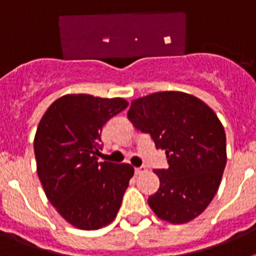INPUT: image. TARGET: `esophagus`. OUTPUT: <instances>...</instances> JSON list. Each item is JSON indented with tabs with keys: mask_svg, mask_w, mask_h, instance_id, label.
Segmentation results:
<instances>
[{
	"mask_svg": "<svg viewBox=\"0 0 256 256\" xmlns=\"http://www.w3.org/2000/svg\"><path fill=\"white\" fill-rule=\"evenodd\" d=\"M146 172V168L144 166H140V168H134V173L137 174V176H140V174L144 173Z\"/></svg>",
	"mask_w": 256,
	"mask_h": 256,
	"instance_id": "obj_1",
	"label": "esophagus"
}]
</instances>
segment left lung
<instances>
[{"label": "left lung", "instance_id": "left-lung-1", "mask_svg": "<svg viewBox=\"0 0 256 256\" xmlns=\"http://www.w3.org/2000/svg\"><path fill=\"white\" fill-rule=\"evenodd\" d=\"M128 119L168 159V168L155 170L160 187L148 200L152 212L173 224L200 216L227 162L226 132L216 112L192 94L165 91L133 100Z\"/></svg>", "mask_w": 256, "mask_h": 256}]
</instances>
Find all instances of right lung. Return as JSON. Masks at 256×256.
<instances>
[{
	"label": "right lung",
	"instance_id": "obj_1",
	"mask_svg": "<svg viewBox=\"0 0 256 256\" xmlns=\"http://www.w3.org/2000/svg\"><path fill=\"white\" fill-rule=\"evenodd\" d=\"M126 106L120 97L65 94L51 104L38 124V177L50 202L79 230L112 223L133 177L130 164L97 162L102 126Z\"/></svg>",
	"mask_w": 256,
	"mask_h": 256
}]
</instances>
